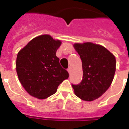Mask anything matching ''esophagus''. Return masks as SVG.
Masks as SVG:
<instances>
[{
    "instance_id": "1",
    "label": "esophagus",
    "mask_w": 129,
    "mask_h": 129,
    "mask_svg": "<svg viewBox=\"0 0 129 129\" xmlns=\"http://www.w3.org/2000/svg\"><path fill=\"white\" fill-rule=\"evenodd\" d=\"M68 72L69 74H70L71 72H72V69H71V68H69L68 69Z\"/></svg>"
}]
</instances>
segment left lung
<instances>
[{"label": "left lung", "instance_id": "obj_1", "mask_svg": "<svg viewBox=\"0 0 129 129\" xmlns=\"http://www.w3.org/2000/svg\"><path fill=\"white\" fill-rule=\"evenodd\" d=\"M74 47L80 55L83 70L80 84H72L75 94L85 101L96 100L112 84L116 71V58L104 47L91 42L75 43Z\"/></svg>", "mask_w": 129, "mask_h": 129}]
</instances>
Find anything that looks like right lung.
Instances as JSON below:
<instances>
[{
  "mask_svg": "<svg viewBox=\"0 0 129 129\" xmlns=\"http://www.w3.org/2000/svg\"><path fill=\"white\" fill-rule=\"evenodd\" d=\"M61 41L49 35L35 37L19 51L16 70L20 82L31 96L45 99L55 94L69 74L59 64L56 51Z\"/></svg>",
  "mask_w": 129,
  "mask_h": 129,
  "instance_id": "obj_1",
  "label": "right lung"
}]
</instances>
